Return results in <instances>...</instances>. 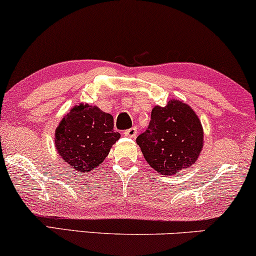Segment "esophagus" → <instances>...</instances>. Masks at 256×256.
Returning a JSON list of instances; mask_svg holds the SVG:
<instances>
[{"label": "esophagus", "mask_w": 256, "mask_h": 256, "mask_svg": "<svg viewBox=\"0 0 256 256\" xmlns=\"http://www.w3.org/2000/svg\"><path fill=\"white\" fill-rule=\"evenodd\" d=\"M124 136L128 138H136L137 137V128H131L128 130H126L124 132Z\"/></svg>", "instance_id": "obj_1"}]
</instances>
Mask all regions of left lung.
I'll list each match as a JSON object with an SVG mask.
<instances>
[{
  "instance_id": "1",
  "label": "left lung",
  "mask_w": 256,
  "mask_h": 256,
  "mask_svg": "<svg viewBox=\"0 0 256 256\" xmlns=\"http://www.w3.org/2000/svg\"><path fill=\"white\" fill-rule=\"evenodd\" d=\"M203 139L204 132L196 112L184 102L170 99L164 108H152L150 125L136 142L152 169L172 176L196 163Z\"/></svg>"
}]
</instances>
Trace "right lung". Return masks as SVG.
Segmentation results:
<instances>
[{
  "label": "right lung",
  "mask_w": 256,
  "mask_h": 256,
  "mask_svg": "<svg viewBox=\"0 0 256 256\" xmlns=\"http://www.w3.org/2000/svg\"><path fill=\"white\" fill-rule=\"evenodd\" d=\"M120 138L113 130V117L96 106H73L56 130V148L64 163L76 172L96 170Z\"/></svg>",
  "instance_id": "1"
}]
</instances>
